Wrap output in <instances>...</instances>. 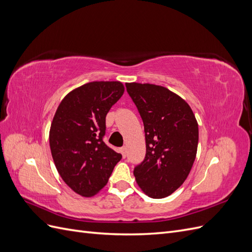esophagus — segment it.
<instances>
[{
	"instance_id": "1",
	"label": "esophagus",
	"mask_w": 252,
	"mask_h": 252,
	"mask_svg": "<svg viewBox=\"0 0 252 252\" xmlns=\"http://www.w3.org/2000/svg\"><path fill=\"white\" fill-rule=\"evenodd\" d=\"M121 154H122V156H123L124 158H126V156H127V149H126V147H122L121 148Z\"/></svg>"
}]
</instances>
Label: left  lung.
<instances>
[{
	"label": "left lung",
	"mask_w": 252,
	"mask_h": 252,
	"mask_svg": "<svg viewBox=\"0 0 252 252\" xmlns=\"http://www.w3.org/2000/svg\"><path fill=\"white\" fill-rule=\"evenodd\" d=\"M144 124L146 155L134 167L135 181L152 199L174 192L187 179L196 156L199 126L181 96L154 84L127 83Z\"/></svg>",
	"instance_id": "left-lung-1"
}]
</instances>
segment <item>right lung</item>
Listing matches in <instances>:
<instances>
[{"instance_id":"obj_1","label":"right lung","mask_w":252,"mask_h":252,"mask_svg":"<svg viewBox=\"0 0 252 252\" xmlns=\"http://www.w3.org/2000/svg\"><path fill=\"white\" fill-rule=\"evenodd\" d=\"M124 94L121 82H91L68 94L53 117L49 144L61 178L74 192L93 196L107 184L122 155L103 141L106 114Z\"/></svg>"}]
</instances>
